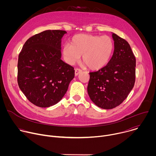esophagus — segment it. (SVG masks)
Masks as SVG:
<instances>
[{
  "label": "esophagus",
  "instance_id": "obj_1",
  "mask_svg": "<svg viewBox=\"0 0 156 156\" xmlns=\"http://www.w3.org/2000/svg\"><path fill=\"white\" fill-rule=\"evenodd\" d=\"M81 72H82V70H81V69H75V75L76 76V75H78L79 73H80Z\"/></svg>",
  "mask_w": 156,
  "mask_h": 156
}]
</instances>
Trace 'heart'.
<instances>
[{
  "label": "heart",
  "mask_w": 156,
  "mask_h": 156,
  "mask_svg": "<svg viewBox=\"0 0 156 156\" xmlns=\"http://www.w3.org/2000/svg\"><path fill=\"white\" fill-rule=\"evenodd\" d=\"M114 48V41L108 36L80 34L72 37L71 44H65L63 52L70 63L78 60L83 55V61L88 68L96 70L107 65Z\"/></svg>",
  "instance_id": "b5f03b06"
}]
</instances>
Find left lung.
<instances>
[{"label": "left lung", "instance_id": "left-lung-1", "mask_svg": "<svg viewBox=\"0 0 156 156\" xmlns=\"http://www.w3.org/2000/svg\"><path fill=\"white\" fill-rule=\"evenodd\" d=\"M114 52L108 63L90 73L87 93L99 107L111 109L121 104L135 85L136 58L128 42L115 33Z\"/></svg>", "mask_w": 156, "mask_h": 156}]
</instances>
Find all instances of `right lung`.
<instances>
[{
    "label": "right lung",
    "mask_w": 156,
    "mask_h": 156,
    "mask_svg": "<svg viewBox=\"0 0 156 156\" xmlns=\"http://www.w3.org/2000/svg\"><path fill=\"white\" fill-rule=\"evenodd\" d=\"M62 30H46L30 37L18 55L17 81L34 105L48 107L58 103L75 76L73 66L61 58Z\"/></svg>",
    "instance_id": "add662e5"
}]
</instances>
